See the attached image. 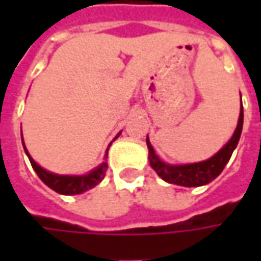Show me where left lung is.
I'll return each mask as SVG.
<instances>
[{"instance_id":"obj_1","label":"left lung","mask_w":261,"mask_h":261,"mask_svg":"<svg viewBox=\"0 0 261 261\" xmlns=\"http://www.w3.org/2000/svg\"><path fill=\"white\" fill-rule=\"evenodd\" d=\"M243 120H244V113H243V105L240 110V117H238V125H237L236 132L232 138L226 142V145L218 151L215 155L211 156L209 160L202 161V163H195V164H181V166H173L167 164L160 160L156 155L154 148L149 144V139L146 138V145L149 149V166L152 167L164 181L171 183V185L185 186V187H197L211 183L215 180L218 175L222 173L224 167L229 161L234 149L238 145L241 130H243Z\"/></svg>"}]
</instances>
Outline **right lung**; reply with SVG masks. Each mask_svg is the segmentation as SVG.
Returning <instances> with one entry per match:
<instances>
[{"mask_svg": "<svg viewBox=\"0 0 261 261\" xmlns=\"http://www.w3.org/2000/svg\"><path fill=\"white\" fill-rule=\"evenodd\" d=\"M119 135H120V134H119ZM117 136H116V138H117ZM23 146H24V142H23ZM24 151L25 154H27V156H29V160H30V164H32L33 170L36 171V174L39 175V178H40L47 187H50L52 190H55V192L61 193V195H80V193H83V192H87V190L93 189L94 186L98 185V183L105 178L106 170H107V163H106V160H107V152H106L105 155V161L97 167V168L91 170L88 174L61 175L46 171L45 168H42L32 156L29 155L25 146ZM107 151H109V148H107Z\"/></svg>", "mask_w": 261, "mask_h": 261, "instance_id": "obj_1", "label": "right lung"}]
</instances>
